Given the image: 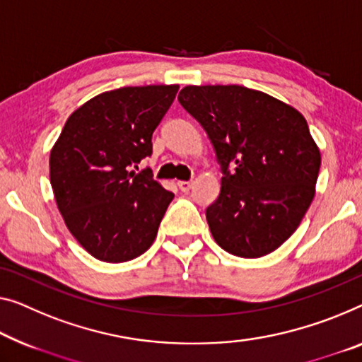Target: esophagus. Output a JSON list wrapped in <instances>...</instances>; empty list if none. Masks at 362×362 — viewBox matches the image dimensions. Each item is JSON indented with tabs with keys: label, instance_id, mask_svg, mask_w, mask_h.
<instances>
[{
	"label": "esophagus",
	"instance_id": "esophagus-1",
	"mask_svg": "<svg viewBox=\"0 0 362 362\" xmlns=\"http://www.w3.org/2000/svg\"><path fill=\"white\" fill-rule=\"evenodd\" d=\"M177 187L180 188V192L187 193V192H190V190H192V187H193V182H188V180H180V182H177Z\"/></svg>",
	"mask_w": 362,
	"mask_h": 362
}]
</instances>
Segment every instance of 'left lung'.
<instances>
[{"mask_svg":"<svg viewBox=\"0 0 362 362\" xmlns=\"http://www.w3.org/2000/svg\"><path fill=\"white\" fill-rule=\"evenodd\" d=\"M179 102L202 123L223 170L206 209L216 244L242 258L283 245L315 195L320 151L293 105L244 86H185Z\"/></svg>","mask_w":362,"mask_h":362,"instance_id":"left-lung-1","label":"left lung"}]
</instances>
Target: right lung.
I'll use <instances>...</instances> for the list:
<instances>
[{"instance_id":"1","label":"right lung","mask_w":362,"mask_h":362,"mask_svg":"<svg viewBox=\"0 0 362 362\" xmlns=\"http://www.w3.org/2000/svg\"><path fill=\"white\" fill-rule=\"evenodd\" d=\"M179 84L107 90L74 110L50 153V183L64 224L100 262L146 252L174 198L149 170H132L153 154V133Z\"/></svg>"}]
</instances>
